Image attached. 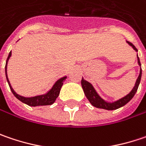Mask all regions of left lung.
Segmentation results:
<instances>
[{
	"label": "left lung",
	"mask_w": 146,
	"mask_h": 146,
	"mask_svg": "<svg viewBox=\"0 0 146 146\" xmlns=\"http://www.w3.org/2000/svg\"><path fill=\"white\" fill-rule=\"evenodd\" d=\"M128 44L130 46H131L134 50H135L136 52H138V50L136 49L135 46L130 42L127 41ZM137 61H138V64L140 66H141V62H140V59H139V56L137 55ZM141 73H142V70H141H141H140V75L136 80V82H135V86L133 87L132 90L127 95H126L125 97L120 98L115 102H113V103H109V102H107L105 100H104L103 98H101L97 92L95 91L94 88L93 87L90 83H89L88 81H86L85 80H84L82 78L81 80V85H82V88H83V90H84V94L86 96V98H88V100L90 101V103L95 108H103V109H106V110H115V109H117L122 106L126 105L127 104L128 102L131 99V98L134 97V95L135 94V93L137 91V89L139 87V84H140V82H141Z\"/></svg>",
	"instance_id": "left-lung-1"
}]
</instances>
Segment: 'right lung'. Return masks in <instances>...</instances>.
Masks as SVG:
<instances>
[{"label": "right lung", "mask_w": 146, "mask_h": 146, "mask_svg": "<svg viewBox=\"0 0 146 146\" xmlns=\"http://www.w3.org/2000/svg\"><path fill=\"white\" fill-rule=\"evenodd\" d=\"M11 56V52L9 53V56L7 57V60H6V64H5V76H6V80H7V82L9 84V86L11 88V92L13 93V94L18 98L19 101H21L22 103L25 104L27 105L31 106V107H36V106H45V105H52L55 101L56 98L58 97L59 94H60V90H61V88H62L63 82L65 81V80L66 79V76H64L59 79L58 80L56 81V83L54 85L52 86V88L49 90V91L45 94H42V95H38V96H34V97H30V98H26V97H23V96H20L18 94H16L15 90L12 89L11 84H10V81L8 80V77H7V62L9 61L10 57Z\"/></svg>", "instance_id": "right-lung-1"}]
</instances>
